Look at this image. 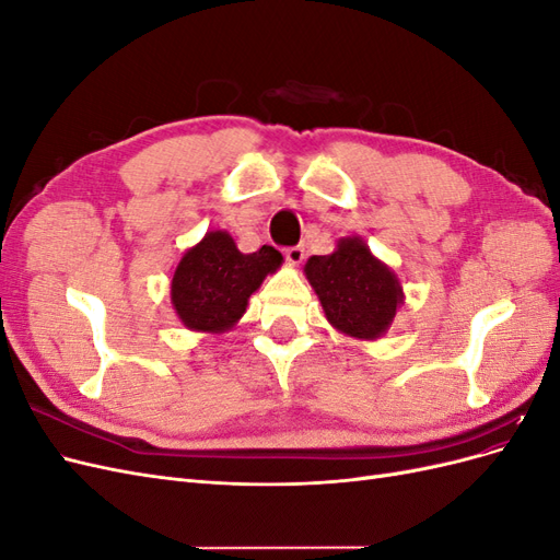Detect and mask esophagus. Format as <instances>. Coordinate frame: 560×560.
I'll return each mask as SVG.
<instances>
[{
  "instance_id": "obj_1",
  "label": "esophagus",
  "mask_w": 560,
  "mask_h": 560,
  "mask_svg": "<svg viewBox=\"0 0 560 560\" xmlns=\"http://www.w3.org/2000/svg\"><path fill=\"white\" fill-rule=\"evenodd\" d=\"M303 257H306V252H303L301 245H294V247H287L284 249V259L290 261L292 266H299L303 261Z\"/></svg>"
}]
</instances>
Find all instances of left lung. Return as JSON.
<instances>
[{"label": "left lung", "mask_w": 560, "mask_h": 560, "mask_svg": "<svg viewBox=\"0 0 560 560\" xmlns=\"http://www.w3.org/2000/svg\"><path fill=\"white\" fill-rule=\"evenodd\" d=\"M303 276L315 290L329 325L360 341H376L404 306L401 282L360 235L336 243L331 254L311 257Z\"/></svg>", "instance_id": "1"}]
</instances>
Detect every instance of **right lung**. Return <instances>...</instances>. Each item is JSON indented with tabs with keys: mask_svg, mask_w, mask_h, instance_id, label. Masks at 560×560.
<instances>
[{
	"mask_svg": "<svg viewBox=\"0 0 560 560\" xmlns=\"http://www.w3.org/2000/svg\"><path fill=\"white\" fill-rule=\"evenodd\" d=\"M282 261L276 247L243 254L229 231H208L182 254L171 280V303L179 322L200 334L231 331L245 315L249 296Z\"/></svg>",
	"mask_w": 560,
	"mask_h": 560,
	"instance_id": "right-lung-1",
	"label": "right lung"
}]
</instances>
